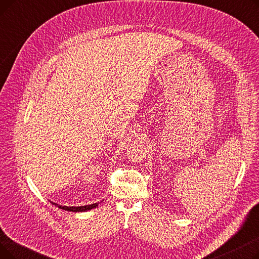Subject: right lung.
Instances as JSON below:
<instances>
[{
  "instance_id": "obj_1",
  "label": "right lung",
  "mask_w": 259,
  "mask_h": 259,
  "mask_svg": "<svg viewBox=\"0 0 259 259\" xmlns=\"http://www.w3.org/2000/svg\"><path fill=\"white\" fill-rule=\"evenodd\" d=\"M52 202V201H51ZM54 206L59 207L60 209H63V210H66V211H70V212H85V211H88V210H91V209H94L97 208L99 206L100 202H95V203H92V205H87V206H80V207H67V206H61V205H58V203L56 202H52Z\"/></svg>"
}]
</instances>
